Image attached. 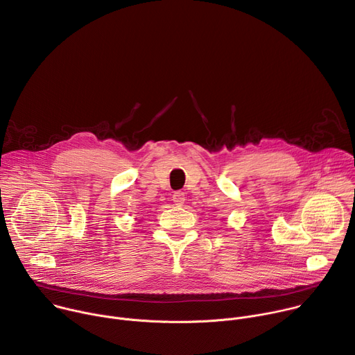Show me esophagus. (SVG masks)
I'll use <instances>...</instances> for the list:
<instances>
[{
	"label": "esophagus",
	"mask_w": 355,
	"mask_h": 355,
	"mask_svg": "<svg viewBox=\"0 0 355 355\" xmlns=\"http://www.w3.org/2000/svg\"><path fill=\"white\" fill-rule=\"evenodd\" d=\"M173 200L175 202V205H182L185 202V193L184 192H174L173 195Z\"/></svg>",
	"instance_id": "obj_1"
}]
</instances>
